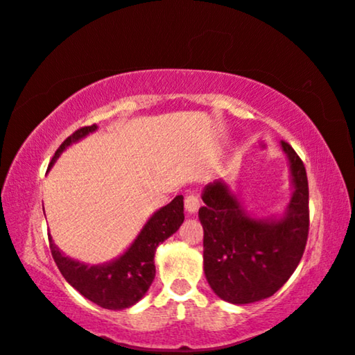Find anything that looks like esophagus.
<instances>
[{
  "instance_id": "obj_1",
  "label": "esophagus",
  "mask_w": 355,
  "mask_h": 355,
  "mask_svg": "<svg viewBox=\"0 0 355 355\" xmlns=\"http://www.w3.org/2000/svg\"><path fill=\"white\" fill-rule=\"evenodd\" d=\"M200 208V200H199V196L196 194H189L186 196L184 199V209L188 211V214H196L197 209Z\"/></svg>"
}]
</instances>
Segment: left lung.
Listing matches in <instances>:
<instances>
[{"instance_id": "left-lung-1", "label": "left lung", "mask_w": 355, "mask_h": 355, "mask_svg": "<svg viewBox=\"0 0 355 355\" xmlns=\"http://www.w3.org/2000/svg\"><path fill=\"white\" fill-rule=\"evenodd\" d=\"M293 196L280 218H254L224 180L208 183L199 209L203 271L211 290L230 304L266 299L291 277L309 236V182L304 163L282 141Z\"/></svg>"}]
</instances>
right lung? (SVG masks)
Listing matches in <instances>:
<instances>
[{"instance_id":"1","label":"right lung","mask_w":355,"mask_h":355,"mask_svg":"<svg viewBox=\"0 0 355 355\" xmlns=\"http://www.w3.org/2000/svg\"><path fill=\"white\" fill-rule=\"evenodd\" d=\"M98 127L91 125L76 130L65 139L53 156L50 167L65 148L81 141ZM48 167V171H50ZM183 196L152 214L130 248L116 260L103 264H86L62 254L50 236L51 255L64 279L84 297L107 310H123L146 296L155 279V252L158 245L183 224Z\"/></svg>"}]
</instances>
